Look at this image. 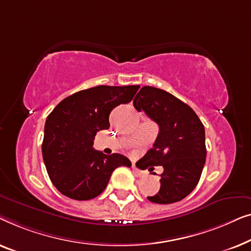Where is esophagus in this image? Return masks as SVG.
<instances>
[{"mask_svg": "<svg viewBox=\"0 0 251 251\" xmlns=\"http://www.w3.org/2000/svg\"><path fill=\"white\" fill-rule=\"evenodd\" d=\"M132 169H133V173H134V174H135L136 176H140V177H142V176H144V172L140 171V169L137 168L135 165L132 166Z\"/></svg>", "mask_w": 251, "mask_h": 251, "instance_id": "1", "label": "esophagus"}]
</instances>
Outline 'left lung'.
Here are the masks:
<instances>
[{
    "instance_id": "left-lung-1",
    "label": "left lung",
    "mask_w": 251,
    "mask_h": 251,
    "mask_svg": "<svg viewBox=\"0 0 251 251\" xmlns=\"http://www.w3.org/2000/svg\"><path fill=\"white\" fill-rule=\"evenodd\" d=\"M133 104L159 126L152 149L141 159L146 167H164L159 191L148 199L154 203L177 202L196 188L206 162L202 123L191 107L157 87L143 86Z\"/></svg>"
}]
</instances>
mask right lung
Returning <instances> with one entry per match:
<instances>
[{
  "label": "right lung",
  "instance_id": "add662e5",
  "mask_svg": "<svg viewBox=\"0 0 251 251\" xmlns=\"http://www.w3.org/2000/svg\"><path fill=\"white\" fill-rule=\"evenodd\" d=\"M139 85H100L63 99L48 116L42 154L49 177L60 193L74 200H90L103 192L112 172L130 167L128 158L93 149L99 130L108 129L109 115L128 103Z\"/></svg>",
  "mask_w": 251,
  "mask_h": 251
}]
</instances>
